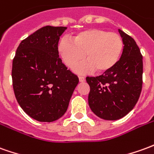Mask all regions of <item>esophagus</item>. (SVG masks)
Returning <instances> with one entry per match:
<instances>
[{
    "mask_svg": "<svg viewBox=\"0 0 154 154\" xmlns=\"http://www.w3.org/2000/svg\"><path fill=\"white\" fill-rule=\"evenodd\" d=\"M79 81H80L81 82H84V81H85V77H82V76H80V77H79Z\"/></svg>",
    "mask_w": 154,
    "mask_h": 154,
    "instance_id": "obj_1",
    "label": "esophagus"
}]
</instances>
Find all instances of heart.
<instances>
[{"label": "heart", "instance_id": "heart-1", "mask_svg": "<svg viewBox=\"0 0 154 154\" xmlns=\"http://www.w3.org/2000/svg\"><path fill=\"white\" fill-rule=\"evenodd\" d=\"M123 48L122 37L116 32L102 29H88L72 36V42L66 37L60 40L57 47L59 56L67 67L73 69L83 59L76 72L84 73L95 69L104 72L112 69L121 57Z\"/></svg>", "mask_w": 154, "mask_h": 154}]
</instances>
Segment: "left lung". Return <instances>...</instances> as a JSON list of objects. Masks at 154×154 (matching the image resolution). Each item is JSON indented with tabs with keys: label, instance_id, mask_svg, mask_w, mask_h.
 <instances>
[{
	"label": "left lung",
	"instance_id": "1",
	"mask_svg": "<svg viewBox=\"0 0 154 154\" xmlns=\"http://www.w3.org/2000/svg\"><path fill=\"white\" fill-rule=\"evenodd\" d=\"M122 38L121 57L112 69L98 77H87L89 107L97 117L118 120L133 109L143 87V56L133 37L118 30Z\"/></svg>",
	"mask_w": 154,
	"mask_h": 154
}]
</instances>
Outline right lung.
Returning a JSON list of instances; mask_svg holds the SVG:
<instances>
[{"mask_svg":"<svg viewBox=\"0 0 154 154\" xmlns=\"http://www.w3.org/2000/svg\"><path fill=\"white\" fill-rule=\"evenodd\" d=\"M65 26H46L22 40L12 62L17 103L39 122L62 117L79 79L62 63L57 47Z\"/></svg>","mask_w":154,"mask_h":154,"instance_id":"obj_1","label":"right lung"}]
</instances>
